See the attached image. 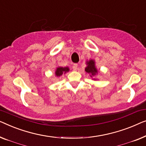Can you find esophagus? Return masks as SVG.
<instances>
[{
  "label": "esophagus",
  "instance_id": "34e87169",
  "mask_svg": "<svg viewBox=\"0 0 146 146\" xmlns=\"http://www.w3.org/2000/svg\"><path fill=\"white\" fill-rule=\"evenodd\" d=\"M77 67H78V65L77 64V63H75V64H74V65H73V70H74V71L77 70Z\"/></svg>",
  "mask_w": 146,
  "mask_h": 146
}]
</instances>
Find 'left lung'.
<instances>
[{"label":"left lung","instance_id":"left-lung-1","mask_svg":"<svg viewBox=\"0 0 146 146\" xmlns=\"http://www.w3.org/2000/svg\"><path fill=\"white\" fill-rule=\"evenodd\" d=\"M87 66L85 67V70L86 72L89 74L90 76H91V77H94V76H95L96 75H97L98 70L96 68L95 62H94V60H93V59H91V60L87 61ZM94 80H96V79H94Z\"/></svg>","mask_w":146,"mask_h":146}]
</instances>
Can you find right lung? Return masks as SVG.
<instances>
[{"instance_id": "1", "label": "right lung", "mask_w": 146, "mask_h": 146, "mask_svg": "<svg viewBox=\"0 0 146 146\" xmlns=\"http://www.w3.org/2000/svg\"><path fill=\"white\" fill-rule=\"evenodd\" d=\"M69 71V69L68 67H59L56 69V71H55V76L57 77H60L61 75H62L63 74L66 73Z\"/></svg>"}]
</instances>
